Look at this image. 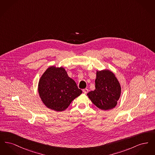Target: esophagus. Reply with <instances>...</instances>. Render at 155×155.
I'll return each instance as SVG.
<instances>
[{
    "label": "esophagus",
    "instance_id": "34e87169",
    "mask_svg": "<svg viewBox=\"0 0 155 155\" xmlns=\"http://www.w3.org/2000/svg\"><path fill=\"white\" fill-rule=\"evenodd\" d=\"M89 90L88 89H83V92L85 94H87Z\"/></svg>",
    "mask_w": 155,
    "mask_h": 155
}]
</instances>
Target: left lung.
Segmentation results:
<instances>
[{"label": "left lung", "mask_w": 155, "mask_h": 155, "mask_svg": "<svg viewBox=\"0 0 155 155\" xmlns=\"http://www.w3.org/2000/svg\"><path fill=\"white\" fill-rule=\"evenodd\" d=\"M95 89L87 94L97 107L103 110L113 109L121 93L120 84L115 74L109 70L96 71Z\"/></svg>", "instance_id": "1"}]
</instances>
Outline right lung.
<instances>
[{
  "mask_svg": "<svg viewBox=\"0 0 155 155\" xmlns=\"http://www.w3.org/2000/svg\"><path fill=\"white\" fill-rule=\"evenodd\" d=\"M38 89L45 105L56 111L66 110L82 92L64 67L54 66L48 67L42 75Z\"/></svg>",
  "mask_w": 155,
  "mask_h": 155,
  "instance_id": "right-lung-1",
  "label": "right lung"
}]
</instances>
